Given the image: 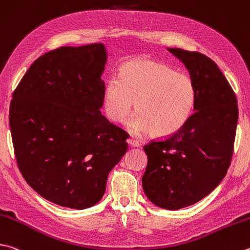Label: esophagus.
Here are the masks:
<instances>
[{
  "label": "esophagus",
  "mask_w": 250,
  "mask_h": 250,
  "mask_svg": "<svg viewBox=\"0 0 250 250\" xmlns=\"http://www.w3.org/2000/svg\"><path fill=\"white\" fill-rule=\"evenodd\" d=\"M126 142H128L130 146H132V147H138L140 145L138 141L134 140V139H128V140H126Z\"/></svg>",
  "instance_id": "esophagus-1"
}]
</instances>
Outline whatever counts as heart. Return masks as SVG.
Listing matches in <instances>:
<instances>
[{
	"label": "heart",
	"instance_id": "b5f03b06",
	"mask_svg": "<svg viewBox=\"0 0 250 250\" xmlns=\"http://www.w3.org/2000/svg\"><path fill=\"white\" fill-rule=\"evenodd\" d=\"M134 102L138 112L128 124L131 132L140 135L152 131L156 137H168L191 117L197 102L196 84L189 74L168 64L137 58L125 62L119 80H109L104 88V106L112 121H124Z\"/></svg>",
	"mask_w": 250,
	"mask_h": 250
}]
</instances>
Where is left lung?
Returning <instances> with one entry per match:
<instances>
[{
    "label": "left lung",
    "instance_id": "obj_1",
    "mask_svg": "<svg viewBox=\"0 0 250 250\" xmlns=\"http://www.w3.org/2000/svg\"><path fill=\"white\" fill-rule=\"evenodd\" d=\"M187 67L197 88L194 112L166 139L144 145V193L155 206L178 210L213 191L232 161L238 107L234 90L216 63L197 51L167 48Z\"/></svg>",
    "mask_w": 250,
    "mask_h": 250
}]
</instances>
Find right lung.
Returning a JSON list of instances; mask_svg holds the SVG:
<instances>
[{"mask_svg":"<svg viewBox=\"0 0 250 250\" xmlns=\"http://www.w3.org/2000/svg\"><path fill=\"white\" fill-rule=\"evenodd\" d=\"M107 61L103 43L39 57L13 93L10 128L22 177L58 206L96 204L128 149L125 131L101 112Z\"/></svg>","mask_w":250,"mask_h":250,"instance_id":"obj_1","label":"right lung"}]
</instances>
